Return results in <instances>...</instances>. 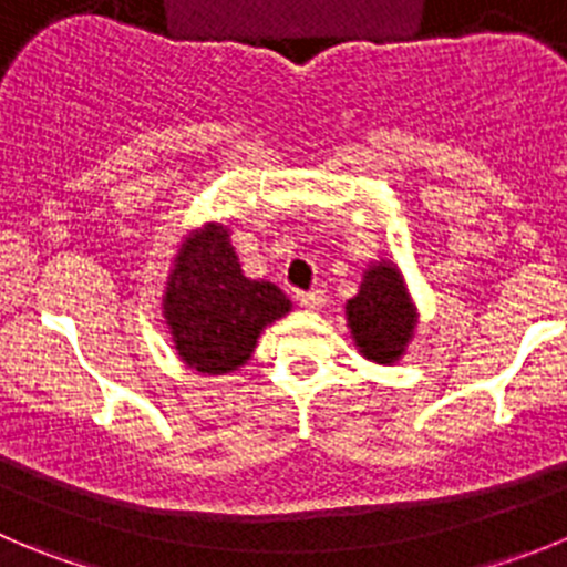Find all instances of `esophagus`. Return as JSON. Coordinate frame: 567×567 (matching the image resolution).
Here are the masks:
<instances>
[{"instance_id": "obj_1", "label": "esophagus", "mask_w": 567, "mask_h": 567, "mask_svg": "<svg viewBox=\"0 0 567 567\" xmlns=\"http://www.w3.org/2000/svg\"><path fill=\"white\" fill-rule=\"evenodd\" d=\"M296 301H299L301 308H308V310H319L324 308V301H327V293L321 288H313V290H301V293H296Z\"/></svg>"}]
</instances>
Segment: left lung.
<instances>
[{
    "mask_svg": "<svg viewBox=\"0 0 567 567\" xmlns=\"http://www.w3.org/2000/svg\"><path fill=\"white\" fill-rule=\"evenodd\" d=\"M347 316L363 355L378 363H391L403 355L414 330V308L396 268L385 262L374 266L363 277L361 293L349 299Z\"/></svg>",
    "mask_w": 567,
    "mask_h": 567,
    "instance_id": "left-lung-1",
    "label": "left lung"
}]
</instances>
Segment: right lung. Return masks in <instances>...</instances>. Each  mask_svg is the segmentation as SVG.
<instances>
[{
    "label": "right lung",
    "mask_w": 567,
    "mask_h": 567,
    "mask_svg": "<svg viewBox=\"0 0 567 567\" xmlns=\"http://www.w3.org/2000/svg\"><path fill=\"white\" fill-rule=\"evenodd\" d=\"M288 310L277 285L243 277L224 226H206L184 243L164 296L178 355L206 374L243 367L259 330Z\"/></svg>",
    "instance_id": "add662e5"
}]
</instances>
